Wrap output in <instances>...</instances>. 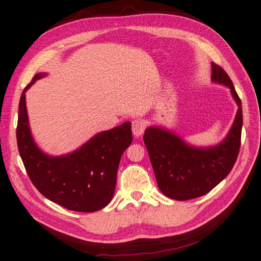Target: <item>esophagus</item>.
Segmentation results:
<instances>
[{
	"instance_id": "esophagus-1",
	"label": "esophagus",
	"mask_w": 261,
	"mask_h": 261,
	"mask_svg": "<svg viewBox=\"0 0 261 261\" xmlns=\"http://www.w3.org/2000/svg\"><path fill=\"white\" fill-rule=\"evenodd\" d=\"M132 129L135 137H140L145 129V123L142 120H134L132 122Z\"/></svg>"
}]
</instances>
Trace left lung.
I'll use <instances>...</instances> for the list:
<instances>
[{"label": "left lung", "instance_id": "obj_1", "mask_svg": "<svg viewBox=\"0 0 261 261\" xmlns=\"http://www.w3.org/2000/svg\"><path fill=\"white\" fill-rule=\"evenodd\" d=\"M211 80L230 89L239 107L227 136L212 147L198 148L164 127L150 126L143 140L161 192L175 200H190L203 196L221 183L231 171L237 161L243 116L241 100L227 72L211 63Z\"/></svg>", "mask_w": 261, "mask_h": 261}]
</instances>
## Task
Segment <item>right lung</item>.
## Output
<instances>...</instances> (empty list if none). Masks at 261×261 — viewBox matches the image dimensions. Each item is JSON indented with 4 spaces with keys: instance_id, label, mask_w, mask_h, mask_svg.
I'll list each match as a JSON object with an SVG mask.
<instances>
[{
    "instance_id": "add662e5",
    "label": "right lung",
    "mask_w": 261,
    "mask_h": 261,
    "mask_svg": "<svg viewBox=\"0 0 261 261\" xmlns=\"http://www.w3.org/2000/svg\"><path fill=\"white\" fill-rule=\"evenodd\" d=\"M45 76V72L36 74L19 101L17 143L27 173L49 200L71 211H98L113 197L121 156L133 141L130 122L96 134L69 154L51 156L44 153L31 134L25 92Z\"/></svg>"
}]
</instances>
